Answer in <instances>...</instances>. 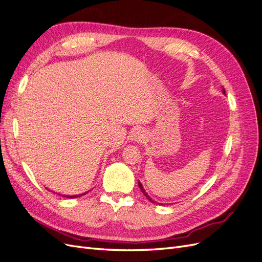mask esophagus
I'll use <instances>...</instances> for the list:
<instances>
[{"mask_svg":"<svg viewBox=\"0 0 262 262\" xmlns=\"http://www.w3.org/2000/svg\"><path fill=\"white\" fill-rule=\"evenodd\" d=\"M143 138H144V136H143V132H142L141 130H134L133 131V133H132V140H134V141H142L143 140Z\"/></svg>","mask_w":262,"mask_h":262,"instance_id":"esophagus-1","label":"esophagus"}]
</instances>
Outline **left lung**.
<instances>
[{
    "instance_id": "left-lung-1",
    "label": "left lung",
    "mask_w": 262,
    "mask_h": 262,
    "mask_svg": "<svg viewBox=\"0 0 262 262\" xmlns=\"http://www.w3.org/2000/svg\"><path fill=\"white\" fill-rule=\"evenodd\" d=\"M223 93L225 94V90L223 89ZM139 187H140V189H141V191L142 192H143V194L147 198V199L150 201V202H152V203H156V204H162V203H158V202H156V201H154V200H152V198H150L147 193H146V191H145V190H144V188H143V186H142V184H141V182L139 181Z\"/></svg>"
}]
</instances>
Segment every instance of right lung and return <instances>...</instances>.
Wrapping results in <instances>:
<instances>
[{
    "label": "right lung",
    "instance_id": "1",
    "mask_svg": "<svg viewBox=\"0 0 262 262\" xmlns=\"http://www.w3.org/2000/svg\"><path fill=\"white\" fill-rule=\"evenodd\" d=\"M85 193H87V192H85ZM85 193H83V194H85ZM83 194H77V195H67V194H61V195H62V196H64V198H69V199H73V198H77V196L83 195Z\"/></svg>",
    "mask_w": 262,
    "mask_h": 262
}]
</instances>
